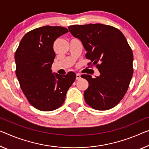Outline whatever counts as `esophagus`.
Masks as SVG:
<instances>
[{
    "mask_svg": "<svg viewBox=\"0 0 149 149\" xmlns=\"http://www.w3.org/2000/svg\"><path fill=\"white\" fill-rule=\"evenodd\" d=\"M81 74H79V73H77L76 74V79L77 80H79V79H81Z\"/></svg>",
    "mask_w": 149,
    "mask_h": 149,
    "instance_id": "obj_1",
    "label": "esophagus"
}]
</instances>
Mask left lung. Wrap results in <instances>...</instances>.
Listing matches in <instances>:
<instances>
[{
    "label": "left lung",
    "instance_id": "8db88e82",
    "mask_svg": "<svg viewBox=\"0 0 149 149\" xmlns=\"http://www.w3.org/2000/svg\"><path fill=\"white\" fill-rule=\"evenodd\" d=\"M68 29L81 41L86 58L97 65L100 72L95 78L81 76L88 82L84 100L96 110L112 109L127 93L133 74V54L125 36L113 26L98 23L72 25Z\"/></svg>",
    "mask_w": 149,
    "mask_h": 149
}]
</instances>
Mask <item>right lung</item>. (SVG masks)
<instances>
[{"mask_svg":"<svg viewBox=\"0 0 149 149\" xmlns=\"http://www.w3.org/2000/svg\"><path fill=\"white\" fill-rule=\"evenodd\" d=\"M68 32L62 26L35 29L23 36L15 52L16 75L20 87L32 106L40 111L59 108L76 79L74 72L60 75L51 69L55 58L54 42Z\"/></svg>","mask_w":149,"mask_h":149,"instance_id":"obj_1","label":"right lung"}]
</instances>
